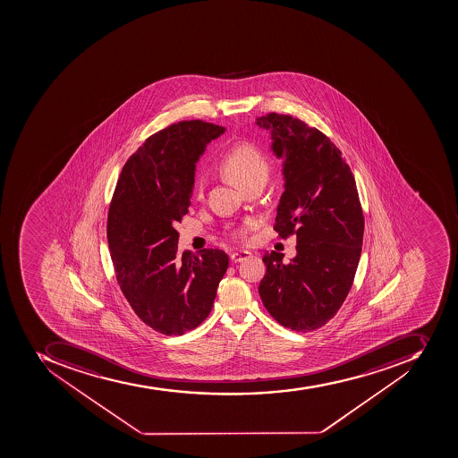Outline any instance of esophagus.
I'll list each match as a JSON object with an SVG mask.
<instances>
[{
    "label": "esophagus",
    "mask_w": 458,
    "mask_h": 458,
    "mask_svg": "<svg viewBox=\"0 0 458 458\" xmlns=\"http://www.w3.org/2000/svg\"><path fill=\"white\" fill-rule=\"evenodd\" d=\"M249 256H250V252H246V250H238V252H233L231 255V260L234 263L242 262V260L248 259Z\"/></svg>",
    "instance_id": "obj_1"
}]
</instances>
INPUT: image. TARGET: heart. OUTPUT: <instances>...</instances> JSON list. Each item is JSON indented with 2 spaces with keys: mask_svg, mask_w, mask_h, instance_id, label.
Returning <instances> with one entry per match:
<instances>
[{
  "mask_svg": "<svg viewBox=\"0 0 458 458\" xmlns=\"http://www.w3.org/2000/svg\"><path fill=\"white\" fill-rule=\"evenodd\" d=\"M220 169L227 179H231L234 184L243 188L245 184L255 181L258 177L267 179L269 166H267L262 151L256 148L255 144L242 141V143L234 144L232 150L227 153L224 162L220 165ZM253 226H255V222L249 220L236 229V234L239 238L245 239L249 232L252 231Z\"/></svg>",
  "mask_w": 458,
  "mask_h": 458,
  "instance_id": "obj_1",
  "label": "heart"
}]
</instances>
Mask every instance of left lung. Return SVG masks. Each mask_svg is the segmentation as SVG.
<instances>
[{
	"instance_id": "1",
	"label": "left lung",
	"mask_w": 458,
	"mask_h": 458,
	"mask_svg": "<svg viewBox=\"0 0 458 458\" xmlns=\"http://www.w3.org/2000/svg\"><path fill=\"white\" fill-rule=\"evenodd\" d=\"M256 124L284 159L274 229L282 239L295 234L298 252L289 263L274 250L263 255L260 299L284 328L314 331L335 317L357 272L364 238L357 183L339 148L315 127L277 113Z\"/></svg>"
}]
</instances>
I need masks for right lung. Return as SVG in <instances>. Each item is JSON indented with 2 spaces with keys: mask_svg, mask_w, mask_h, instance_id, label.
I'll use <instances>...</instances> for the list:
<instances>
[{
  "mask_svg": "<svg viewBox=\"0 0 458 458\" xmlns=\"http://www.w3.org/2000/svg\"><path fill=\"white\" fill-rule=\"evenodd\" d=\"M225 130L184 120L151 134L123 166L108 208V249L123 295L165 335H183L205 321L229 267L220 249L179 255L174 227L189 212L196 162Z\"/></svg>",
  "mask_w": 458,
  "mask_h": 458,
  "instance_id": "1",
  "label": "right lung"
}]
</instances>
